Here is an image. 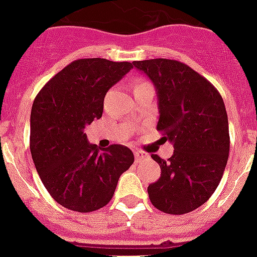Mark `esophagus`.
I'll return each mask as SVG.
<instances>
[{"label":"esophagus","mask_w":257,"mask_h":257,"mask_svg":"<svg viewBox=\"0 0 257 257\" xmlns=\"http://www.w3.org/2000/svg\"><path fill=\"white\" fill-rule=\"evenodd\" d=\"M135 158L136 161H142V159H147L148 154L144 153V151H135Z\"/></svg>","instance_id":"esophagus-1"}]
</instances>
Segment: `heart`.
Masks as SVG:
<instances>
[{"label": "heart", "instance_id": "b5f03b06", "mask_svg": "<svg viewBox=\"0 0 257 257\" xmlns=\"http://www.w3.org/2000/svg\"><path fill=\"white\" fill-rule=\"evenodd\" d=\"M148 83L147 81H143V80H138L135 83V87L134 88H138V87H143V85H147Z\"/></svg>", "mask_w": 257, "mask_h": 257}]
</instances>
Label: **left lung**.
Masks as SVG:
<instances>
[{
  "instance_id": "8db88e82",
  "label": "left lung",
  "mask_w": 257,
  "mask_h": 257,
  "mask_svg": "<svg viewBox=\"0 0 257 257\" xmlns=\"http://www.w3.org/2000/svg\"><path fill=\"white\" fill-rule=\"evenodd\" d=\"M155 85L162 140L174 146L167 161L153 154L161 177L147 188L155 208L182 215L204 204L219 185L230 150L225 103L214 85L176 60L134 61Z\"/></svg>"
}]
</instances>
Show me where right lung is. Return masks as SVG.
I'll return each instance as SVG.
<instances>
[{"instance_id": "obj_1", "label": "right lung", "mask_w": 257, "mask_h": 257, "mask_svg": "<svg viewBox=\"0 0 257 257\" xmlns=\"http://www.w3.org/2000/svg\"><path fill=\"white\" fill-rule=\"evenodd\" d=\"M134 68L131 62L81 58L39 91L31 109L30 150L43 185L68 210L91 212L114 195L119 176L134 163L122 144L102 150L87 142L85 125L103 113L106 92Z\"/></svg>"}]
</instances>
